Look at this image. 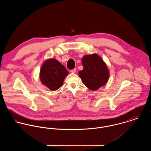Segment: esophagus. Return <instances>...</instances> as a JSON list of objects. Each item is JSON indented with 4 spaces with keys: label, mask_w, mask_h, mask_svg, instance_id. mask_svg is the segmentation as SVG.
<instances>
[{
    "label": "esophagus",
    "mask_w": 151,
    "mask_h": 151,
    "mask_svg": "<svg viewBox=\"0 0 151 151\" xmlns=\"http://www.w3.org/2000/svg\"><path fill=\"white\" fill-rule=\"evenodd\" d=\"M70 71H71V73H75L76 72V68H74V69L71 70Z\"/></svg>",
    "instance_id": "34e87169"
}]
</instances>
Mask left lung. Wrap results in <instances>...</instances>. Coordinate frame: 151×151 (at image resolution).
<instances>
[{"mask_svg":"<svg viewBox=\"0 0 151 151\" xmlns=\"http://www.w3.org/2000/svg\"><path fill=\"white\" fill-rule=\"evenodd\" d=\"M83 70L78 73L83 83L92 91L105 86L109 78L108 66L98 55H85L82 59Z\"/></svg>","mask_w":151,"mask_h":151,"instance_id":"1","label":"left lung"}]
</instances>
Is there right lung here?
<instances>
[{
	"instance_id": "1",
	"label": "right lung",
	"mask_w": 151,
	"mask_h": 151,
	"mask_svg": "<svg viewBox=\"0 0 151 151\" xmlns=\"http://www.w3.org/2000/svg\"><path fill=\"white\" fill-rule=\"evenodd\" d=\"M68 72L63 65L55 59H48L43 63L40 72V78L43 86L51 91H56L63 84Z\"/></svg>"
}]
</instances>
